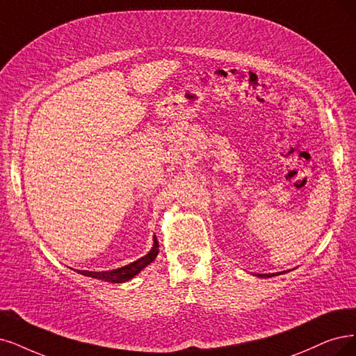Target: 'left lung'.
<instances>
[{
	"label": "left lung",
	"instance_id": "obj_1",
	"mask_svg": "<svg viewBox=\"0 0 356 356\" xmlns=\"http://www.w3.org/2000/svg\"><path fill=\"white\" fill-rule=\"evenodd\" d=\"M275 274H259V277H273Z\"/></svg>",
	"mask_w": 356,
	"mask_h": 356
}]
</instances>
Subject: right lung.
Masks as SVG:
<instances>
[{"label":"right lung","mask_w":356,"mask_h":356,"mask_svg":"<svg viewBox=\"0 0 356 356\" xmlns=\"http://www.w3.org/2000/svg\"><path fill=\"white\" fill-rule=\"evenodd\" d=\"M158 254V241L155 239L154 242V246L151 251L139 258L138 261L131 262V264L129 266H124L122 268H117V270H113V271H79L83 275H88V277H92V279H97V280H104V282H111V283H123V282H127L130 280L131 277H135V275L143 270L145 267H147L148 264H151V262L155 259Z\"/></svg>","instance_id":"1"}]
</instances>
